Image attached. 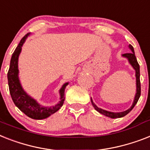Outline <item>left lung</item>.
Wrapping results in <instances>:
<instances>
[{
    "instance_id": "left-lung-1",
    "label": "left lung",
    "mask_w": 150,
    "mask_h": 150,
    "mask_svg": "<svg viewBox=\"0 0 150 150\" xmlns=\"http://www.w3.org/2000/svg\"><path fill=\"white\" fill-rule=\"evenodd\" d=\"M129 49L132 51V52L130 53H126V54H122V57L124 58H126L129 61V64L132 66V68L134 69V70L136 71V96H135L134 101H133V103H132V106L130 107L129 109H127V110L124 111V112H109V111L104 110V109H101V108H98L92 101V98H91V102H92V104L93 105V107L95 108L96 111H98V112L103 114V115H105L107 117L112 118V119H116V118H121L125 116L126 115H127L128 113L130 111L132 110L134 106L136 105V104L138 102L139 98L140 97L141 95V86H140V79H139V77H140V72H139V64L138 62H137V59L136 58V55H135V52H134V48L132 47L131 45H129Z\"/></svg>"
}]
</instances>
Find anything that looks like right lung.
<instances>
[{"label":"right lung","mask_w":150,"mask_h":150,"mask_svg":"<svg viewBox=\"0 0 150 150\" xmlns=\"http://www.w3.org/2000/svg\"><path fill=\"white\" fill-rule=\"evenodd\" d=\"M30 35L27 34L21 40L18 47L14 50V53L11 56L10 68L8 72V86H9L10 94L11 96L12 100L14 105L24 112L28 117L34 119H43L49 117L50 115L54 114L57 111L59 110L63 105L64 101V89L69 85V82L64 83L59 90L60 93V101L54 106H43L41 105L37 101L28 96L23 89L21 85L19 77H18V57L21 52V47L24 45V41Z\"/></svg>","instance_id":"obj_1"}]
</instances>
